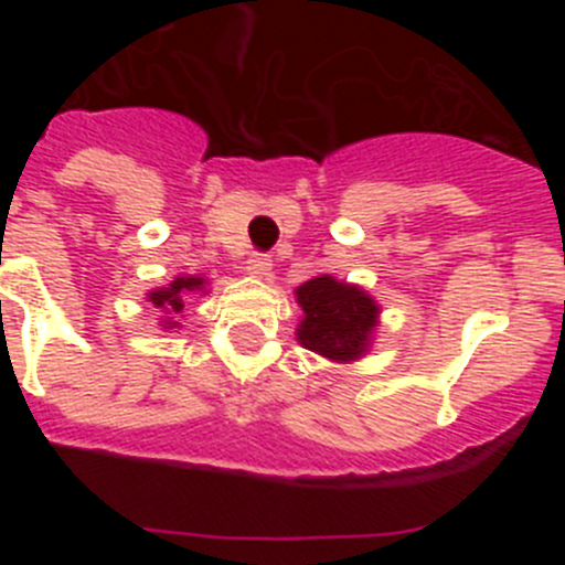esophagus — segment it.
<instances>
[{
	"mask_svg": "<svg viewBox=\"0 0 565 565\" xmlns=\"http://www.w3.org/2000/svg\"><path fill=\"white\" fill-rule=\"evenodd\" d=\"M246 271L257 279L268 277V274H271V257H268V254H252L246 263Z\"/></svg>",
	"mask_w": 565,
	"mask_h": 565,
	"instance_id": "esophagus-1",
	"label": "esophagus"
}]
</instances>
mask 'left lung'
<instances>
[{"label": "left lung", "mask_w": 565, "mask_h": 565, "mask_svg": "<svg viewBox=\"0 0 565 565\" xmlns=\"http://www.w3.org/2000/svg\"><path fill=\"white\" fill-rule=\"evenodd\" d=\"M294 297L302 308L297 326L302 348L339 364L356 362L371 351L382 308L362 286L319 274L306 279Z\"/></svg>", "instance_id": "1"}]
</instances>
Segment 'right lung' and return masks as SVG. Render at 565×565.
Wrapping results in <instances>:
<instances>
[{"instance_id":"right-lung-1","label":"right lung","mask_w":565,"mask_h":565,"mask_svg":"<svg viewBox=\"0 0 565 565\" xmlns=\"http://www.w3.org/2000/svg\"><path fill=\"white\" fill-rule=\"evenodd\" d=\"M206 288H209L206 277H198V274H181V277H174L172 282H167V286L147 291V302H152V306L163 313L161 328L172 331V328H181L178 317H183V311H186L189 294H206Z\"/></svg>"}]
</instances>
